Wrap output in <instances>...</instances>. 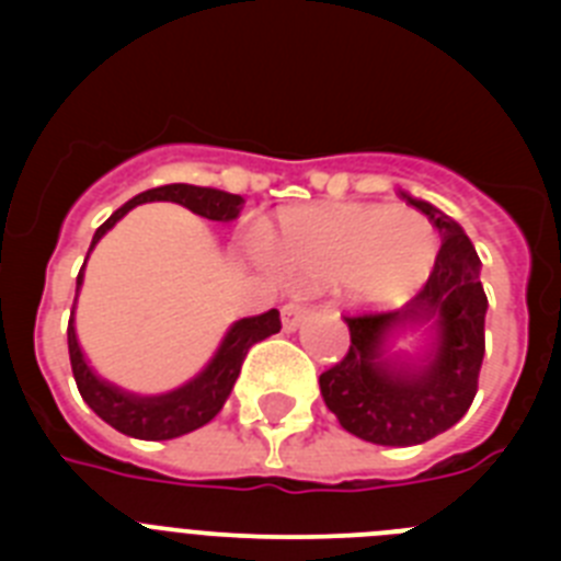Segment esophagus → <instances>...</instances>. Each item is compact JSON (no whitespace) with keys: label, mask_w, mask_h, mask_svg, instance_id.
Instances as JSON below:
<instances>
[{"label":"esophagus","mask_w":561,"mask_h":561,"mask_svg":"<svg viewBox=\"0 0 561 561\" xmlns=\"http://www.w3.org/2000/svg\"><path fill=\"white\" fill-rule=\"evenodd\" d=\"M309 317H311V309L306 304H286L284 311H280V320H284L286 331L300 329Z\"/></svg>","instance_id":"1"}]
</instances>
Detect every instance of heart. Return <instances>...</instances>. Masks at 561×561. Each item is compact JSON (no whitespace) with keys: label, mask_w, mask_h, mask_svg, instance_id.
<instances>
[{"label":"heart","mask_w":561,"mask_h":561,"mask_svg":"<svg viewBox=\"0 0 561 561\" xmlns=\"http://www.w3.org/2000/svg\"><path fill=\"white\" fill-rule=\"evenodd\" d=\"M438 232L410 207L314 205L277 225L272 261L295 284H336L351 304L388 309L430 277Z\"/></svg>","instance_id":"heart-1"}]
</instances>
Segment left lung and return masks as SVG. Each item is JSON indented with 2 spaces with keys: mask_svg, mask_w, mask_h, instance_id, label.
<instances>
[{
  "mask_svg": "<svg viewBox=\"0 0 561 561\" xmlns=\"http://www.w3.org/2000/svg\"><path fill=\"white\" fill-rule=\"evenodd\" d=\"M440 232L427 286L396 311L345 317L351 348L320 376L342 430L381 447H413L447 433L478 393L485 300L480 257L463 227L430 202L401 193ZM415 335L413 352L394 342Z\"/></svg>",
  "mask_w": 561,
  "mask_h": 561,
  "instance_id": "8db88e82",
  "label": "left lung"
}]
</instances>
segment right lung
I'll list each match as a JSON object with an SVG mask.
<instances>
[{
    "label": "right lung",
    "instance_id": "add662e5",
    "mask_svg": "<svg viewBox=\"0 0 561 561\" xmlns=\"http://www.w3.org/2000/svg\"><path fill=\"white\" fill-rule=\"evenodd\" d=\"M146 202H173V205L187 207V210L202 216V219L221 221V225L236 221L238 216H241V210H244V196L219 191V187L182 185V182L180 185L151 187V191L137 193L134 199H128L126 205L117 207V210L98 227L95 236H92V244H89V252L95 250L98 241H101L128 210H134L137 205H146ZM83 270H87V261H83L81 272H78L76 304L78 291H81L83 286ZM76 304H72V314H69L67 345L69 362H72V376H76V385L78 390H81V399L87 401L89 408L95 410L98 419L106 421L108 427L140 440L180 438V435H187L193 433V430L205 427L207 421L216 419L219 410L225 408V401L230 399L232 385H236L238 374H241L247 351H250L255 342L266 340V336L280 331V314H277V309H270L266 314L236 320V323L225 331L219 348L210 356V362H207L205 368L193 376V379H187L180 388L165 390V393L142 396L117 388V385L103 379V376L89 365L81 342H78Z\"/></svg>",
    "mask_w": 561,
    "mask_h": 561
}]
</instances>
